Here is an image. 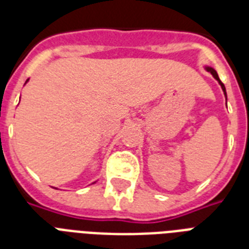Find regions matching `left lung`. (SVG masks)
<instances>
[{
  "mask_svg": "<svg viewBox=\"0 0 249 249\" xmlns=\"http://www.w3.org/2000/svg\"><path fill=\"white\" fill-rule=\"evenodd\" d=\"M205 70H207V71H208V72H211L213 77H214V79H216L217 81H218V84H220L221 88H222V91H224L225 97H226V101H228V95H226V89H225L224 84L221 83V80H220V77H218V75H217L216 70H214V68H212V67H209V66H205Z\"/></svg>",
  "mask_w": 249,
  "mask_h": 249,
  "instance_id": "1",
  "label": "left lung"
}]
</instances>
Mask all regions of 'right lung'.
Returning <instances> with one entry per match:
<instances>
[{
	"label": "right lung",
	"mask_w": 249,
	"mask_h": 249,
	"mask_svg": "<svg viewBox=\"0 0 249 249\" xmlns=\"http://www.w3.org/2000/svg\"><path fill=\"white\" fill-rule=\"evenodd\" d=\"M27 83H28V80H27V81H25V84H27Z\"/></svg>",
	"instance_id": "obj_1"
}]
</instances>
